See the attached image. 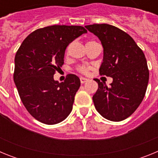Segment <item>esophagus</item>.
Returning a JSON list of instances; mask_svg holds the SVG:
<instances>
[{
	"label": "esophagus",
	"mask_w": 158,
	"mask_h": 158,
	"mask_svg": "<svg viewBox=\"0 0 158 158\" xmlns=\"http://www.w3.org/2000/svg\"><path fill=\"white\" fill-rule=\"evenodd\" d=\"M80 81H81V83L84 84V83H85V82L87 81L88 79H87V78H85V77H81Z\"/></svg>",
	"instance_id": "esophagus-1"
}]
</instances>
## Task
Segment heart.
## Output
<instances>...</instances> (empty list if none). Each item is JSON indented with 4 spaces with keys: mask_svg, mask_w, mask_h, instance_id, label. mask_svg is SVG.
I'll return each instance as SVG.
<instances>
[{
    "mask_svg": "<svg viewBox=\"0 0 158 158\" xmlns=\"http://www.w3.org/2000/svg\"><path fill=\"white\" fill-rule=\"evenodd\" d=\"M89 69H90V66H89V65H81L78 68V70L82 73H85V74L89 73Z\"/></svg>",
    "mask_w": 158,
    "mask_h": 158,
    "instance_id": "obj_1",
    "label": "heart"
}]
</instances>
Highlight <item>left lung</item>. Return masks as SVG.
Listing matches in <instances>:
<instances>
[{
	"instance_id": "1",
	"label": "left lung",
	"mask_w": 158,
	"mask_h": 158,
	"mask_svg": "<svg viewBox=\"0 0 158 158\" xmlns=\"http://www.w3.org/2000/svg\"><path fill=\"white\" fill-rule=\"evenodd\" d=\"M85 27L99 38L104 48L100 74L113 79L110 87L95 79L98 83L93 96L95 107L104 118L119 122L132 115L144 98L149 81L146 57L135 40L115 26Z\"/></svg>"
}]
</instances>
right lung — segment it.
I'll use <instances>...</instances> for the list:
<instances>
[{
    "instance_id": "right-lung-1",
    "label": "right lung",
    "mask_w": 158,
    "mask_h": 158,
    "mask_svg": "<svg viewBox=\"0 0 158 158\" xmlns=\"http://www.w3.org/2000/svg\"><path fill=\"white\" fill-rule=\"evenodd\" d=\"M87 30L81 26L53 25L31 33L15 56L13 79L19 97L38 121L54 125L67 118L73 109L81 81L68 74L64 82L54 79L64 63L67 46Z\"/></svg>"
}]
</instances>
